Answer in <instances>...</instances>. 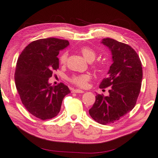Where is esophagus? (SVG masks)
I'll return each instance as SVG.
<instances>
[{
  "mask_svg": "<svg viewBox=\"0 0 158 158\" xmlns=\"http://www.w3.org/2000/svg\"><path fill=\"white\" fill-rule=\"evenodd\" d=\"M73 92L74 93H84V91L81 90V89H74V90H73Z\"/></svg>",
  "mask_w": 158,
  "mask_h": 158,
  "instance_id": "34e87169",
  "label": "esophagus"
}]
</instances>
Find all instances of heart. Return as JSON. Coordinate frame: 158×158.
Segmentation results:
<instances>
[{"instance_id":"obj_1","label":"heart","mask_w":158,"mask_h":158,"mask_svg":"<svg viewBox=\"0 0 158 158\" xmlns=\"http://www.w3.org/2000/svg\"><path fill=\"white\" fill-rule=\"evenodd\" d=\"M81 52L82 55L84 58L86 59L87 61L90 60H94L96 57V52L95 51L93 50L92 49L89 48H83L81 49ZM68 54L67 52H63L60 56V62L61 64H65L66 61L67 59ZM90 75L89 74H81V75H77V76H74L72 78L71 81L72 83L76 84L77 86L80 87H86L88 85V82L90 80Z\"/></svg>"}]
</instances>
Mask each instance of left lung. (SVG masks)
Masks as SVG:
<instances>
[{
  "label": "left lung",
  "mask_w": 158,
  "mask_h": 158,
  "mask_svg": "<svg viewBox=\"0 0 158 158\" xmlns=\"http://www.w3.org/2000/svg\"><path fill=\"white\" fill-rule=\"evenodd\" d=\"M101 42L112 55L108 77L99 85L101 89L109 87V94H97L89 112L94 121L106 125L119 120L135 106L141 88L143 68L139 56L128 44L110 38L103 39Z\"/></svg>",
  "instance_id": "left-lung-1"
}]
</instances>
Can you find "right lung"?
<instances>
[{
  "instance_id": "1",
  "label": "right lung",
  "mask_w": 158,
  "mask_h": 158,
  "mask_svg": "<svg viewBox=\"0 0 158 158\" xmlns=\"http://www.w3.org/2000/svg\"><path fill=\"white\" fill-rule=\"evenodd\" d=\"M69 42L54 37L32 42L19 56L15 72L16 89L28 111L42 120L55 117L70 93L63 83L52 86L49 79L59 68L57 55Z\"/></svg>"
}]
</instances>
